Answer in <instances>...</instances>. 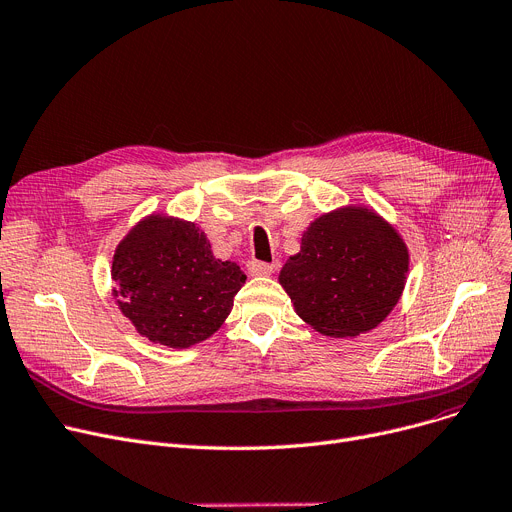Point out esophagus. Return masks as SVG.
Returning a JSON list of instances; mask_svg holds the SVG:
<instances>
[{"label":"esophagus","instance_id":"esophagus-1","mask_svg":"<svg viewBox=\"0 0 512 512\" xmlns=\"http://www.w3.org/2000/svg\"><path fill=\"white\" fill-rule=\"evenodd\" d=\"M275 264H270V262H262V260H256V258H252L250 262H248V270H250V275H260V277H268V275H273L275 273Z\"/></svg>","mask_w":512,"mask_h":512}]
</instances>
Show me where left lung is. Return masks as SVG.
Here are the masks:
<instances>
[{"label":"left lung","instance_id":"left-lung-1","mask_svg":"<svg viewBox=\"0 0 512 512\" xmlns=\"http://www.w3.org/2000/svg\"><path fill=\"white\" fill-rule=\"evenodd\" d=\"M407 248L368 208H341L316 219L302 252L281 270L297 316L328 337H355L378 326L405 287Z\"/></svg>","mask_w":512,"mask_h":512}]
</instances>
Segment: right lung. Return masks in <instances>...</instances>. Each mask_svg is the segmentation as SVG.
I'll list each match as a JSON object with an SVG mask.
<instances>
[{"instance_id":"add662e5","label":"right lung","mask_w":512,"mask_h":512,"mask_svg":"<svg viewBox=\"0 0 512 512\" xmlns=\"http://www.w3.org/2000/svg\"><path fill=\"white\" fill-rule=\"evenodd\" d=\"M115 295L140 335L184 349L219 330L246 283L235 262L217 260L194 225L150 217L113 256Z\"/></svg>"}]
</instances>
